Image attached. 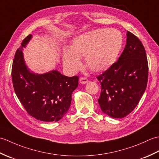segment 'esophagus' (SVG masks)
<instances>
[{
	"instance_id": "obj_1",
	"label": "esophagus",
	"mask_w": 159,
	"mask_h": 159,
	"mask_svg": "<svg viewBox=\"0 0 159 159\" xmlns=\"http://www.w3.org/2000/svg\"><path fill=\"white\" fill-rule=\"evenodd\" d=\"M79 81H80V83H81V84H86L87 83H88V79H86V78L82 77L80 79Z\"/></svg>"
}]
</instances>
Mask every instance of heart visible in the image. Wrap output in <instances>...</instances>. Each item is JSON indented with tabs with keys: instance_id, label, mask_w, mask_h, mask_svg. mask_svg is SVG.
Masks as SVG:
<instances>
[{
	"instance_id": "heart-1",
	"label": "heart",
	"mask_w": 159,
	"mask_h": 159,
	"mask_svg": "<svg viewBox=\"0 0 159 159\" xmlns=\"http://www.w3.org/2000/svg\"><path fill=\"white\" fill-rule=\"evenodd\" d=\"M122 43V35L117 29L90 31L73 39L70 50L63 52V64L69 72L74 73L81 66L79 58L85 57L86 66L91 71L104 72L116 61Z\"/></svg>"
}]
</instances>
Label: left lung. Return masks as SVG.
I'll list each match as a JSON object with an SVG mask.
<instances>
[{
  "label": "left lung",
  "instance_id": "left-lung-1",
  "mask_svg": "<svg viewBox=\"0 0 159 159\" xmlns=\"http://www.w3.org/2000/svg\"><path fill=\"white\" fill-rule=\"evenodd\" d=\"M126 44L117 61L97 77L101 84L98 100L102 112L122 118L133 111L146 89L148 63L144 47L127 31Z\"/></svg>",
  "mask_w": 159,
  "mask_h": 159
}]
</instances>
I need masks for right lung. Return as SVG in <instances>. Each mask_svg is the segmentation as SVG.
<instances>
[{"instance_id": "add662e5", "label": "right lung", "mask_w": 159, "mask_h": 159, "mask_svg": "<svg viewBox=\"0 0 159 159\" xmlns=\"http://www.w3.org/2000/svg\"><path fill=\"white\" fill-rule=\"evenodd\" d=\"M31 38L32 35L26 37L16 52L11 70L13 88L30 116L42 121H57L68 111L79 77L64 76L56 70L41 74L30 71L22 50Z\"/></svg>"}]
</instances>
